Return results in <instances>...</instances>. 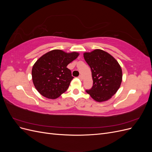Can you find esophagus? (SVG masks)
<instances>
[{
    "mask_svg": "<svg viewBox=\"0 0 152 152\" xmlns=\"http://www.w3.org/2000/svg\"><path fill=\"white\" fill-rule=\"evenodd\" d=\"M79 79L80 80H82V79H83V78H82V75H79Z\"/></svg>",
    "mask_w": 152,
    "mask_h": 152,
    "instance_id": "obj_1",
    "label": "esophagus"
}]
</instances>
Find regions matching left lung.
Masks as SVG:
<instances>
[{
	"label": "left lung",
	"instance_id": "8db88e82",
	"mask_svg": "<svg viewBox=\"0 0 152 152\" xmlns=\"http://www.w3.org/2000/svg\"><path fill=\"white\" fill-rule=\"evenodd\" d=\"M84 58L91 68L93 86L86 93L98 102L111 98L122 80V68L111 54L102 49L84 53Z\"/></svg>",
	"mask_w": 152,
	"mask_h": 152
}]
</instances>
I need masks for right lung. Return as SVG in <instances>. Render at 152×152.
Masks as SVG:
<instances>
[{
	"label": "right lung",
	"mask_w": 152,
	"mask_h": 152,
	"mask_svg": "<svg viewBox=\"0 0 152 152\" xmlns=\"http://www.w3.org/2000/svg\"><path fill=\"white\" fill-rule=\"evenodd\" d=\"M79 55L77 52L67 53L54 49L39 58L31 70L32 80L39 93L52 99L65 93L73 79L66 66Z\"/></svg>",
	"instance_id": "right-lung-1"
}]
</instances>
